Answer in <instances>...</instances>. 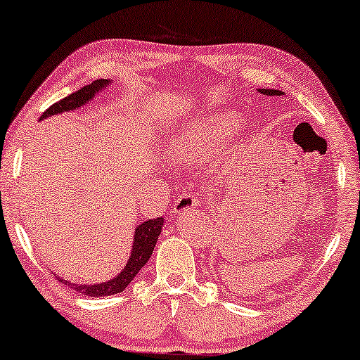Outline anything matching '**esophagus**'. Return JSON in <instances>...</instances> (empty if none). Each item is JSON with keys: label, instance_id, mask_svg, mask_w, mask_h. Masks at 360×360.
<instances>
[{"label": "esophagus", "instance_id": "esophagus-1", "mask_svg": "<svg viewBox=\"0 0 360 360\" xmlns=\"http://www.w3.org/2000/svg\"><path fill=\"white\" fill-rule=\"evenodd\" d=\"M193 208H200V201L195 195H181L176 203L174 205V211L175 213H185L186 210H193Z\"/></svg>", "mask_w": 360, "mask_h": 360}]
</instances>
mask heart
<instances>
[{
    "label": "heart",
    "instance_id": "obj_1",
    "mask_svg": "<svg viewBox=\"0 0 360 360\" xmlns=\"http://www.w3.org/2000/svg\"><path fill=\"white\" fill-rule=\"evenodd\" d=\"M240 127V117L233 111L200 117L181 131L174 141V152L185 164H198L208 159Z\"/></svg>",
    "mask_w": 360,
    "mask_h": 360
}]
</instances>
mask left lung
I'll use <instances>...</instances> for the list:
<instances>
[{
  "label": "left lung",
  "instance_id": "1",
  "mask_svg": "<svg viewBox=\"0 0 360 360\" xmlns=\"http://www.w3.org/2000/svg\"><path fill=\"white\" fill-rule=\"evenodd\" d=\"M259 93H262V95H267V96H282L283 95V91L272 90V88H260Z\"/></svg>",
  "mask_w": 360,
  "mask_h": 360
}]
</instances>
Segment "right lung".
Returning <instances> with one entry per match:
<instances>
[{
    "instance_id": "obj_1",
    "label": "right lung",
    "mask_w": 360,
    "mask_h": 360,
    "mask_svg": "<svg viewBox=\"0 0 360 360\" xmlns=\"http://www.w3.org/2000/svg\"><path fill=\"white\" fill-rule=\"evenodd\" d=\"M108 85H111V80H95L90 85L80 88V90L72 93L63 98V100L57 101L56 105H52L49 110L44 112L41 116L42 120H47L51 116H57L62 115V112L67 111H73L78 110V108L88 105L91 103L93 98H95L98 93H101L103 88H106ZM162 226H164V218H155V219H147L144 223H141L139 226H136L134 231V240H132V249L129 254V259L124 265V269L121 270L116 277H112L106 282H98V283H77V282H70V280H65L62 277H58L56 274V277L60 280L63 285H67L68 288H72L73 292L85 295V297H108V295H116L124 292L127 285H129L137 274L141 272V269L147 264V260L150 259L152 252H154V248L157 244V239L162 233Z\"/></svg>"
}]
</instances>
